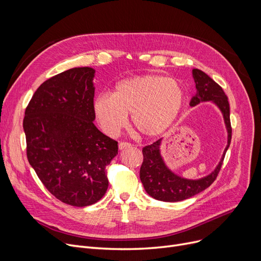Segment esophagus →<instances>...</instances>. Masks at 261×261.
Masks as SVG:
<instances>
[{
    "mask_svg": "<svg viewBox=\"0 0 261 261\" xmlns=\"http://www.w3.org/2000/svg\"><path fill=\"white\" fill-rule=\"evenodd\" d=\"M131 147V144L130 143H127V142H120L118 144V148L119 150H123V149H127V148H130Z\"/></svg>",
    "mask_w": 261,
    "mask_h": 261,
    "instance_id": "1",
    "label": "esophagus"
}]
</instances>
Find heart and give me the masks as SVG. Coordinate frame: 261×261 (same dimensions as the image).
<instances>
[{"label": "heart", "instance_id": "heart-1", "mask_svg": "<svg viewBox=\"0 0 261 261\" xmlns=\"http://www.w3.org/2000/svg\"><path fill=\"white\" fill-rule=\"evenodd\" d=\"M185 93L173 78L144 75L122 79L113 94L102 93L95 98L93 110L101 129L117 133L132 113L134 128L146 136L165 131L181 112Z\"/></svg>", "mask_w": 261, "mask_h": 261}]
</instances>
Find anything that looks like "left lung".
Segmentation results:
<instances>
[{
  "label": "left lung",
  "instance_id": "left-lung-1",
  "mask_svg": "<svg viewBox=\"0 0 261 261\" xmlns=\"http://www.w3.org/2000/svg\"><path fill=\"white\" fill-rule=\"evenodd\" d=\"M193 75L196 82L197 93L191 98L189 105L195 107L203 101H213L217 105L223 114L226 126L227 146L216 169L211 174L199 180L184 179V177L174 174L165 165L160 151L162 140H158L151 145L145 146L143 148L144 160L140 170L141 181L149 196L164 202H179L186 200L210 187L217 179V175L221 169L226 150L228 149L231 140L229 103L227 96L217 82L201 70L194 68Z\"/></svg>",
  "mask_w": 261,
  "mask_h": 261
}]
</instances>
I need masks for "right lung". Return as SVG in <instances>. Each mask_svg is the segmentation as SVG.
I'll return each mask as SVG.
<instances>
[{"mask_svg":"<svg viewBox=\"0 0 261 261\" xmlns=\"http://www.w3.org/2000/svg\"><path fill=\"white\" fill-rule=\"evenodd\" d=\"M95 70L74 67L41 85L25 110L26 154L40 181L59 201L84 207L108 189L106 167L117 142L94 125Z\"/></svg>","mask_w":261,"mask_h":261,"instance_id":"obj_1","label":"right lung"}]
</instances>
